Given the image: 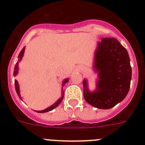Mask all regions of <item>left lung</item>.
Segmentation results:
<instances>
[{
	"label": "left lung",
	"instance_id": "1",
	"mask_svg": "<svg viewBox=\"0 0 145 145\" xmlns=\"http://www.w3.org/2000/svg\"><path fill=\"white\" fill-rule=\"evenodd\" d=\"M94 67L99 78L97 90L91 93L84 80V99L97 108H112L123 100L130 88L131 67L127 51L116 38H103L96 51Z\"/></svg>",
	"mask_w": 145,
	"mask_h": 145
}]
</instances>
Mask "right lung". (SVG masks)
<instances>
[{
	"mask_svg": "<svg viewBox=\"0 0 145 145\" xmlns=\"http://www.w3.org/2000/svg\"><path fill=\"white\" fill-rule=\"evenodd\" d=\"M24 52H25V47H24V48H23L22 49V51H21V52H20V54H19V58H20V60H21L22 58L23 54H24ZM20 60H19V61H20ZM18 64H19V61H17V62H16V65H15L14 71V75H16V74H17V72H18ZM67 81H68V79H66V80H64L63 85L65 84V83H67ZM14 84H15V88H16V93H17L18 96L20 97V98L21 99V97H20V88H19V85H18L17 80H14ZM62 92H63V91H62ZM63 97H64V93H63V95H62V97H61V98H60L59 99V100L57 101V102H56V103L54 104L53 105H52V106H51V107H48V108L46 109V110H44L36 111V112H40V113H42V112H48V111L52 110L53 109H54L55 107H57V106H58L59 105V104L61 103V101H62V99H63Z\"/></svg>",
	"mask_w": 145,
	"mask_h": 145,
	"instance_id": "add662e5",
	"label": "right lung"
}]
</instances>
